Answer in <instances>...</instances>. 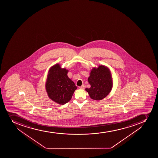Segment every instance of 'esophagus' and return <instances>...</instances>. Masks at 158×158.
<instances>
[{"label":"esophagus","instance_id":"1","mask_svg":"<svg viewBox=\"0 0 158 158\" xmlns=\"http://www.w3.org/2000/svg\"><path fill=\"white\" fill-rule=\"evenodd\" d=\"M79 89H85V85H81V86L79 87Z\"/></svg>","mask_w":158,"mask_h":158}]
</instances>
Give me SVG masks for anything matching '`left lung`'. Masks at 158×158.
Here are the masks:
<instances>
[{"instance_id": "1", "label": "left lung", "mask_w": 158, "mask_h": 158, "mask_svg": "<svg viewBox=\"0 0 158 158\" xmlns=\"http://www.w3.org/2000/svg\"><path fill=\"white\" fill-rule=\"evenodd\" d=\"M88 80L91 87L85 90L93 100L99 101L103 99L112 89V75L109 68L106 65L101 64L97 67H93Z\"/></svg>"}]
</instances>
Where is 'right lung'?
<instances>
[{"mask_svg":"<svg viewBox=\"0 0 158 158\" xmlns=\"http://www.w3.org/2000/svg\"><path fill=\"white\" fill-rule=\"evenodd\" d=\"M69 69L61 67L60 63L49 69L45 89L49 98L57 104L63 105L70 101L77 89L75 83L67 76Z\"/></svg>","mask_w":158,"mask_h":158,"instance_id":"add662e5","label":"right lung"}]
</instances>
